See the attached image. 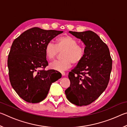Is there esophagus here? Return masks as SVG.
<instances>
[{
	"mask_svg": "<svg viewBox=\"0 0 127 127\" xmlns=\"http://www.w3.org/2000/svg\"><path fill=\"white\" fill-rule=\"evenodd\" d=\"M61 73H62V76H65V73L64 72H62Z\"/></svg>",
	"mask_w": 127,
	"mask_h": 127,
	"instance_id": "esophagus-1",
	"label": "esophagus"
}]
</instances>
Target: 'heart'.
<instances>
[{"label":"heart","instance_id":"obj_1","mask_svg":"<svg viewBox=\"0 0 127 127\" xmlns=\"http://www.w3.org/2000/svg\"><path fill=\"white\" fill-rule=\"evenodd\" d=\"M76 38L69 35H63L58 37L55 41V45L50 42L45 48V53L47 58L50 61L54 60L59 51H63L60 61H55L49 64V67L54 70L64 72L68 69L72 64H78L85 55V48L81 45L77 44Z\"/></svg>","mask_w":127,"mask_h":127}]
</instances>
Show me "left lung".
<instances>
[{
  "label": "left lung",
  "mask_w": 127,
  "mask_h": 127,
  "mask_svg": "<svg viewBox=\"0 0 127 127\" xmlns=\"http://www.w3.org/2000/svg\"><path fill=\"white\" fill-rule=\"evenodd\" d=\"M85 44V55L68 78L70 87L65 91L66 98L77 106L88 105L106 89L112 69V59L106 44L93 31H69Z\"/></svg>",
  "instance_id": "8db88e82"
}]
</instances>
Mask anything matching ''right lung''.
Returning <instances> with one entry per match:
<instances>
[{"instance_id":"obj_1","label":"right lung","mask_w":127,"mask_h":127,"mask_svg":"<svg viewBox=\"0 0 127 127\" xmlns=\"http://www.w3.org/2000/svg\"><path fill=\"white\" fill-rule=\"evenodd\" d=\"M63 31L33 27L25 31L13 42L8 55L10 84L20 97L30 103L40 102L46 97L55 76L48 65L45 48Z\"/></svg>"}]
</instances>
